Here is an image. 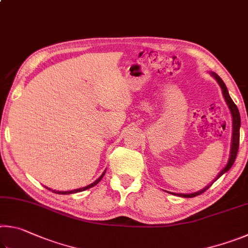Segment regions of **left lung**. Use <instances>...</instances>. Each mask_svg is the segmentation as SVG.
<instances>
[{"label": "left lung", "instance_id": "obj_1", "mask_svg": "<svg viewBox=\"0 0 248 248\" xmlns=\"http://www.w3.org/2000/svg\"><path fill=\"white\" fill-rule=\"evenodd\" d=\"M210 74L212 75L213 78L217 79V82L219 83V85L222 90V94H223V97L225 99L226 104H228V106L230 108V111H231V115H232V120H233V132H232V142H231V151H230V157H229V161L226 163V165L223 170H222L219 175L217 176L216 179L213 180V182H216L217 178H220L222 175L225 174L226 171H228L232 165L234 164L235 162V158H236V155H237V151H238V145H240V127H241V117H240V111H238V109L236 107V105L234 104V102L232 100V98L230 97L229 95V91L226 89L224 82L222 81V78L215 72H210ZM213 182L211 184H209L208 186H205L203 189H201L197 192H194V194H173V195H177L179 197H184V198H192V197H196V196H199L201 194H203V192L208 189V188L211 186L213 184Z\"/></svg>", "mask_w": 248, "mask_h": 248}]
</instances>
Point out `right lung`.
Here are the masks:
<instances>
[{"label":"right lung","mask_w":248,"mask_h":248,"mask_svg":"<svg viewBox=\"0 0 248 248\" xmlns=\"http://www.w3.org/2000/svg\"><path fill=\"white\" fill-rule=\"evenodd\" d=\"M105 173H106V170L104 171V173L99 176V177L95 180L94 183H92V184H90V185H87V186H85V187H83V188H78V189H74V190H69V191H57V190H52V189H50V188H48V187H46V188H48L49 190H51L52 192H54V194H59V195H70V194H75V192H79V191H83V190H86V189H89V188H92V187H94L95 185H97L100 180H102V178L104 177V175H105Z\"/></svg>","instance_id":"right-lung-1"}]
</instances>
